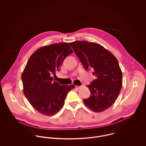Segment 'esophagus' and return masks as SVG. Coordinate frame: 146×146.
<instances>
[{
  "label": "esophagus",
  "instance_id": "obj_1",
  "mask_svg": "<svg viewBox=\"0 0 146 146\" xmlns=\"http://www.w3.org/2000/svg\"><path fill=\"white\" fill-rule=\"evenodd\" d=\"M75 87H76V89H80V88L82 87V86H76Z\"/></svg>",
  "mask_w": 146,
  "mask_h": 146
}]
</instances>
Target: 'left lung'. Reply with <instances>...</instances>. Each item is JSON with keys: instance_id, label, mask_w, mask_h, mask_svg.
Returning <instances> with one entry per match:
<instances>
[{"instance_id": "1", "label": "left lung", "mask_w": 146, "mask_h": 146, "mask_svg": "<svg viewBox=\"0 0 146 146\" xmlns=\"http://www.w3.org/2000/svg\"><path fill=\"white\" fill-rule=\"evenodd\" d=\"M86 70L94 71V80L87 87L91 95L84 99L86 106L95 112L112 106L122 87V72L117 59L109 51L95 42L77 41L69 43Z\"/></svg>"}]
</instances>
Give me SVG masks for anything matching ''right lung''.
Returning <instances> with one entry per match:
<instances>
[{
    "label": "right lung",
    "mask_w": 146,
    "mask_h": 146,
    "mask_svg": "<svg viewBox=\"0 0 146 146\" xmlns=\"http://www.w3.org/2000/svg\"><path fill=\"white\" fill-rule=\"evenodd\" d=\"M73 50L68 43L60 42L37 50L29 59L22 74L23 94L40 113L51 116L64 106L68 93L75 86L60 85L51 76L60 70L65 58Z\"/></svg>",
    "instance_id": "add662e5"
}]
</instances>
